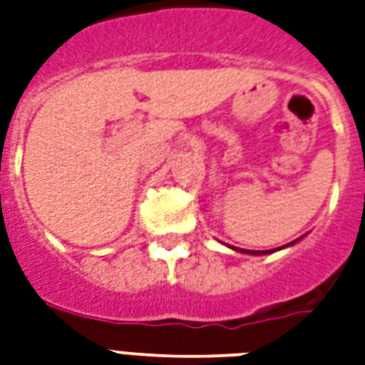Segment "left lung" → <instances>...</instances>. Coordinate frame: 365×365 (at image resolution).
<instances>
[{
  "label": "left lung",
  "mask_w": 365,
  "mask_h": 365,
  "mask_svg": "<svg viewBox=\"0 0 365 365\" xmlns=\"http://www.w3.org/2000/svg\"><path fill=\"white\" fill-rule=\"evenodd\" d=\"M241 252H249V255H264V252H269V250H241Z\"/></svg>",
  "instance_id": "obj_1"
}]
</instances>
